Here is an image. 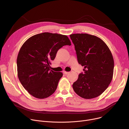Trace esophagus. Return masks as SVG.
Wrapping results in <instances>:
<instances>
[{"label":"esophagus","mask_w":129,"mask_h":129,"mask_svg":"<svg viewBox=\"0 0 129 129\" xmlns=\"http://www.w3.org/2000/svg\"><path fill=\"white\" fill-rule=\"evenodd\" d=\"M63 73H64V74H65V75H67V74H68V73H69V72L64 71V72H63Z\"/></svg>","instance_id":"esophagus-1"}]
</instances>
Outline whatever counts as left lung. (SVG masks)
I'll return each instance as SVG.
<instances>
[{"mask_svg":"<svg viewBox=\"0 0 129 129\" xmlns=\"http://www.w3.org/2000/svg\"><path fill=\"white\" fill-rule=\"evenodd\" d=\"M79 64L84 72L79 75L72 85L75 92L85 99L98 97L111 83L113 75L114 60L109 47L100 38L87 34L70 35Z\"/></svg>","mask_w":129,"mask_h":129,"instance_id":"left-lung-1","label":"left lung"}]
</instances>
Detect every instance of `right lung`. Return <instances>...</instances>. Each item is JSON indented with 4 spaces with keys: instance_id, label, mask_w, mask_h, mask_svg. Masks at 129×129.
Returning <instances> with one entry per match:
<instances>
[{
    "instance_id": "1",
    "label": "right lung",
    "mask_w": 129,
    "mask_h": 129,
    "mask_svg": "<svg viewBox=\"0 0 129 129\" xmlns=\"http://www.w3.org/2000/svg\"><path fill=\"white\" fill-rule=\"evenodd\" d=\"M71 44L67 36L50 33L35 35L24 43L17 59V72L30 94L42 99L54 92L63 73L50 70V61L60 48Z\"/></svg>"
}]
</instances>
